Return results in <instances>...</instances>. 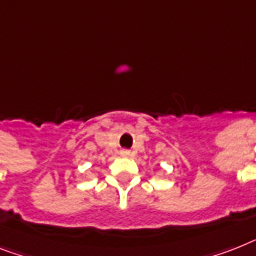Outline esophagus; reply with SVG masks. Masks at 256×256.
Segmentation results:
<instances>
[{
    "label": "esophagus",
    "mask_w": 256,
    "mask_h": 256,
    "mask_svg": "<svg viewBox=\"0 0 256 256\" xmlns=\"http://www.w3.org/2000/svg\"><path fill=\"white\" fill-rule=\"evenodd\" d=\"M120 156H122V157H130V150H122L120 152Z\"/></svg>",
    "instance_id": "esophagus-1"
}]
</instances>
